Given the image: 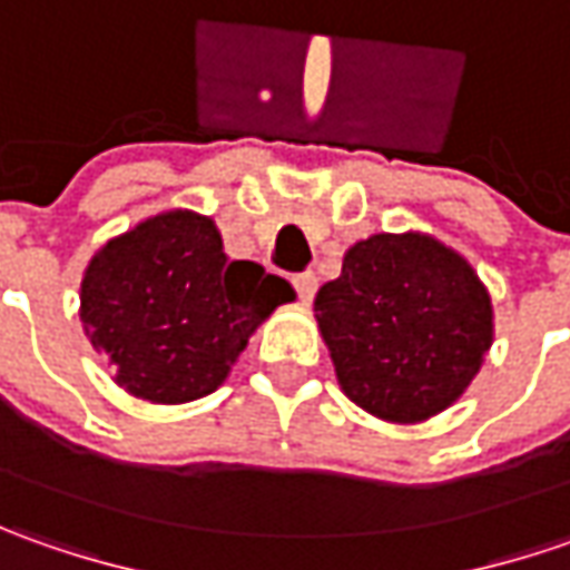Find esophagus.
Instances as JSON below:
<instances>
[{
  "label": "esophagus",
  "instance_id": "esophagus-1",
  "mask_svg": "<svg viewBox=\"0 0 570 570\" xmlns=\"http://www.w3.org/2000/svg\"><path fill=\"white\" fill-rule=\"evenodd\" d=\"M292 285H295L301 304H311L314 295H317V275L314 273H295L292 275Z\"/></svg>",
  "mask_w": 570,
  "mask_h": 570
}]
</instances>
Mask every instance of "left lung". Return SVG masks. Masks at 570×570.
<instances>
[{
	"mask_svg": "<svg viewBox=\"0 0 570 570\" xmlns=\"http://www.w3.org/2000/svg\"><path fill=\"white\" fill-rule=\"evenodd\" d=\"M314 314L342 393L400 425L456 403L494 336L492 297L475 269L419 230L348 247Z\"/></svg>",
	"mask_w": 570,
	"mask_h": 570,
	"instance_id": "1",
	"label": "left lung"
}]
</instances>
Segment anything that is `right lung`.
I'll use <instances>...</instances> for the list:
<instances>
[{"mask_svg":"<svg viewBox=\"0 0 570 570\" xmlns=\"http://www.w3.org/2000/svg\"><path fill=\"white\" fill-rule=\"evenodd\" d=\"M295 288L259 263L228 259L206 215L161 212L107 240L81 278V323L122 390L189 403L228 377L256 326Z\"/></svg>","mask_w":570,"mask_h":570,"instance_id":"1","label":"right lung"}]
</instances>
